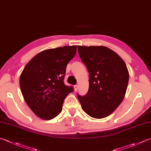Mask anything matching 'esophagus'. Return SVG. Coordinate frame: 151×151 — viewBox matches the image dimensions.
Returning <instances> with one entry per match:
<instances>
[{"mask_svg":"<svg viewBox=\"0 0 151 151\" xmlns=\"http://www.w3.org/2000/svg\"><path fill=\"white\" fill-rule=\"evenodd\" d=\"M78 85H75L74 86V90H75V91H76L78 89Z\"/></svg>","mask_w":151,"mask_h":151,"instance_id":"esophagus-1","label":"esophagus"}]
</instances>
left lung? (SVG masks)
<instances>
[{
	"instance_id": "1",
	"label": "left lung",
	"mask_w": 151,
	"mask_h": 151,
	"mask_svg": "<svg viewBox=\"0 0 151 151\" xmlns=\"http://www.w3.org/2000/svg\"><path fill=\"white\" fill-rule=\"evenodd\" d=\"M78 55L89 73V89L78 99L86 113L103 119L116 110L124 98L129 73L116 52L103 46H78Z\"/></svg>"
}]
</instances>
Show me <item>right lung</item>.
I'll return each instance as SVG.
<instances>
[{"label":"right lung","mask_w":151,"mask_h":151,"mask_svg":"<svg viewBox=\"0 0 151 151\" xmlns=\"http://www.w3.org/2000/svg\"><path fill=\"white\" fill-rule=\"evenodd\" d=\"M76 52V45L44 50L23 69L19 78L21 91L29 108L40 119L57 116L65 98L73 91V87L65 85L63 80L67 64Z\"/></svg>","instance_id":"right-lung-1"}]
</instances>
